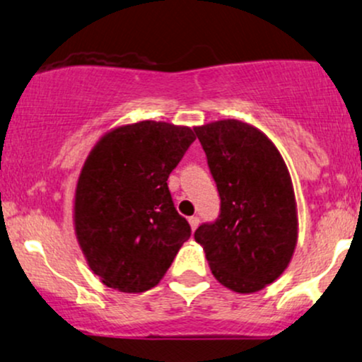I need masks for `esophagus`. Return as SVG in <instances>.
Listing matches in <instances>:
<instances>
[{"mask_svg":"<svg viewBox=\"0 0 362 362\" xmlns=\"http://www.w3.org/2000/svg\"><path fill=\"white\" fill-rule=\"evenodd\" d=\"M189 224H190V228H192V230H195V228L199 226V218H197V216H190Z\"/></svg>","mask_w":362,"mask_h":362,"instance_id":"34e87169","label":"esophagus"}]
</instances>
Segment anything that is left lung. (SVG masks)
<instances>
[{
    "label": "left lung",
    "mask_w": 362,
    "mask_h": 362,
    "mask_svg": "<svg viewBox=\"0 0 362 362\" xmlns=\"http://www.w3.org/2000/svg\"><path fill=\"white\" fill-rule=\"evenodd\" d=\"M218 187L219 216L195 230L214 277L255 293L288 267L298 238L293 184L281 153L259 129L228 119L195 127Z\"/></svg>",
    "instance_id": "left-lung-1"
}]
</instances>
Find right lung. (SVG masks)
Wrapping results in <instances>:
<instances>
[{
  "label": "right lung",
  "mask_w": 362,
  "mask_h": 362,
  "mask_svg": "<svg viewBox=\"0 0 362 362\" xmlns=\"http://www.w3.org/2000/svg\"><path fill=\"white\" fill-rule=\"evenodd\" d=\"M194 141L190 127L143 120L110 131L86 158L74 226L90 269L109 288H155L190 238L167 180Z\"/></svg>",
  "instance_id": "1"
}]
</instances>
